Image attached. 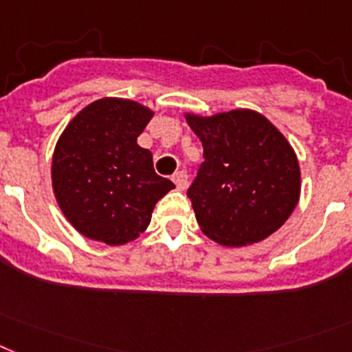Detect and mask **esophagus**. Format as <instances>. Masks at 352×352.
Masks as SVG:
<instances>
[{
	"instance_id": "esophagus-1",
	"label": "esophagus",
	"mask_w": 352,
	"mask_h": 352,
	"mask_svg": "<svg viewBox=\"0 0 352 352\" xmlns=\"http://www.w3.org/2000/svg\"><path fill=\"white\" fill-rule=\"evenodd\" d=\"M173 182H175L177 190H186V186H188V173L184 170L177 171L175 175H173Z\"/></svg>"
}]
</instances>
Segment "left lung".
Here are the masks:
<instances>
[{"label": "left lung", "mask_w": 352, "mask_h": 352, "mask_svg": "<svg viewBox=\"0 0 352 352\" xmlns=\"http://www.w3.org/2000/svg\"><path fill=\"white\" fill-rule=\"evenodd\" d=\"M186 120L204 146V162L188 190L204 234L241 247L276 232L300 193L299 162L285 135L243 109Z\"/></svg>", "instance_id": "8db88e82"}]
</instances>
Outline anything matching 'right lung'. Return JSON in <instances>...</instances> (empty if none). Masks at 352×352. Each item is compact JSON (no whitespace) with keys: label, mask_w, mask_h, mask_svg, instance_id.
Listing matches in <instances>:
<instances>
[{"label":"right lung","mask_w":352,"mask_h":352,"mask_svg":"<svg viewBox=\"0 0 352 352\" xmlns=\"http://www.w3.org/2000/svg\"><path fill=\"white\" fill-rule=\"evenodd\" d=\"M152 111L103 98L80 111L55 146L53 191L64 217L91 240L123 245L148 227L155 204L175 184L153 170L138 138Z\"/></svg>","instance_id":"right-lung-1"}]
</instances>
